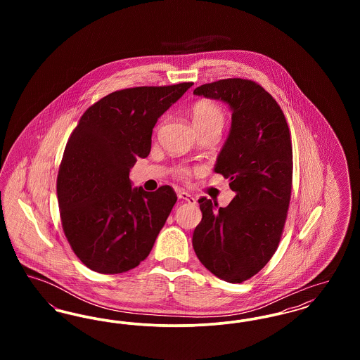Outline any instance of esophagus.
Returning <instances> with one entry per match:
<instances>
[{
	"instance_id": "obj_1",
	"label": "esophagus",
	"mask_w": 360,
	"mask_h": 360,
	"mask_svg": "<svg viewBox=\"0 0 360 360\" xmlns=\"http://www.w3.org/2000/svg\"><path fill=\"white\" fill-rule=\"evenodd\" d=\"M176 194H178L179 200H184V201H186L188 204H195L197 202V200L191 194H188V191H185V190H178Z\"/></svg>"
}]
</instances>
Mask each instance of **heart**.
Returning a JSON list of instances; mask_svg holds the SVG:
<instances>
[{
	"label": "heart",
	"instance_id": "b5f03b06",
	"mask_svg": "<svg viewBox=\"0 0 360 360\" xmlns=\"http://www.w3.org/2000/svg\"><path fill=\"white\" fill-rule=\"evenodd\" d=\"M191 119L197 128V131L204 129H223L225 124V113L223 108L217 103L210 101H198L191 108ZM195 172V169L179 165L174 169V174L181 179H188V176Z\"/></svg>",
	"mask_w": 360,
	"mask_h": 360
}]
</instances>
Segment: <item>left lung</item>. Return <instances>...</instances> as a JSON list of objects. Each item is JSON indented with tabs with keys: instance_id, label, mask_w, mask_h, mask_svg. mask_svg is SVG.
<instances>
[{
	"instance_id": "left-lung-1",
	"label": "left lung",
	"mask_w": 360,
	"mask_h": 360,
	"mask_svg": "<svg viewBox=\"0 0 360 360\" xmlns=\"http://www.w3.org/2000/svg\"><path fill=\"white\" fill-rule=\"evenodd\" d=\"M194 94L223 100L232 109L214 172L229 179L236 195L226 207L198 200L202 220L193 247L212 274L241 283L269 263L282 238L292 185L290 129L273 96L251 79H220L198 86Z\"/></svg>"
}]
</instances>
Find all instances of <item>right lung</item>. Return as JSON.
<instances>
[{
	"instance_id": "right-lung-1",
	"label": "right lung",
	"mask_w": 360,
	"mask_h": 360,
	"mask_svg": "<svg viewBox=\"0 0 360 360\" xmlns=\"http://www.w3.org/2000/svg\"><path fill=\"white\" fill-rule=\"evenodd\" d=\"M191 85L113 91L89 106L71 132L56 193L65 236L90 270L125 273L153 250L176 194L169 185L132 188L129 169L148 156L156 121Z\"/></svg>"
}]
</instances>
